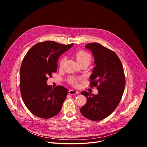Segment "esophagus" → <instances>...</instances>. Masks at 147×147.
I'll return each instance as SVG.
<instances>
[{
  "label": "esophagus",
  "instance_id": "obj_1",
  "mask_svg": "<svg viewBox=\"0 0 147 147\" xmlns=\"http://www.w3.org/2000/svg\"><path fill=\"white\" fill-rule=\"evenodd\" d=\"M79 93V92L75 91V90H70L69 91V94L70 95H74V94H78Z\"/></svg>",
  "mask_w": 147,
  "mask_h": 147
}]
</instances>
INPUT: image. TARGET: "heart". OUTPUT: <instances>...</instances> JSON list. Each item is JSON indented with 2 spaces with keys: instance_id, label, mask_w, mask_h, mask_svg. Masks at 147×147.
Here are the masks:
<instances>
[{
  "instance_id": "heart-1",
  "label": "heart",
  "mask_w": 147,
  "mask_h": 147,
  "mask_svg": "<svg viewBox=\"0 0 147 147\" xmlns=\"http://www.w3.org/2000/svg\"><path fill=\"white\" fill-rule=\"evenodd\" d=\"M76 57L79 63L84 61H88L89 63L91 61V56L87 52L82 50H79L76 53ZM65 60V56H62L59 61V66L61 67L63 65ZM79 78L77 77H71L69 80V82L73 86L77 85V82L79 80Z\"/></svg>"
}]
</instances>
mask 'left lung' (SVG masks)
Returning <instances> with one entry per match:
<instances>
[{
	"label": "left lung",
	"mask_w": 147,
	"mask_h": 147,
	"mask_svg": "<svg viewBox=\"0 0 147 147\" xmlns=\"http://www.w3.org/2000/svg\"><path fill=\"white\" fill-rule=\"evenodd\" d=\"M85 48L94 57L95 66L90 76V86L96 87L98 94L81 92L87 100L80 112L90 120L99 121L107 117L118 106L125 88V76L121 61L113 51L95 42Z\"/></svg>",
	"instance_id": "obj_1"
}]
</instances>
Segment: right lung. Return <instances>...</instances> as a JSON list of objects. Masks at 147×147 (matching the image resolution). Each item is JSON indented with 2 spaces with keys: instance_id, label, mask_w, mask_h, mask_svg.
<instances>
[{
  "instance_id": "add662e5",
  "label": "right lung",
  "mask_w": 147,
  "mask_h": 147,
  "mask_svg": "<svg viewBox=\"0 0 147 147\" xmlns=\"http://www.w3.org/2000/svg\"><path fill=\"white\" fill-rule=\"evenodd\" d=\"M73 45L47 40L34 45L24 57L20 70L21 95L36 116L49 119L60 111L68 90L61 86L52 88L47 82L48 77L57 71L59 56Z\"/></svg>"
}]
</instances>
